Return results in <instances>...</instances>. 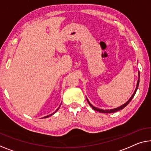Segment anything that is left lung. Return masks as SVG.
Returning a JSON list of instances; mask_svg holds the SVG:
<instances>
[{
	"instance_id": "obj_1",
	"label": "left lung",
	"mask_w": 151,
	"mask_h": 151,
	"mask_svg": "<svg viewBox=\"0 0 151 151\" xmlns=\"http://www.w3.org/2000/svg\"><path fill=\"white\" fill-rule=\"evenodd\" d=\"M139 83H140V72L138 71V82H137V85H136V89H135V91H134V92L133 95H132V96H131V98H130L129 99V100L127 101V102H126L124 104L121 105V106H119V107H118V108H115V109H110V110H104V109H98V108L93 106L92 105V104H91V103L89 102V101L88 100V99H87V102H88V103H89V104L90 106H91V107L92 108V109H93L94 110V111H98V112H102V113H112V112H117V111H121V110H122L123 109H124V108L126 106H127L128 104H129V103L130 102H131V100H132V99H133V98L134 97V96H135V94H136V93L137 89H138V85H139Z\"/></svg>"
}]
</instances>
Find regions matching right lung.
<instances>
[{"label": "right lung", "instance_id": "1", "mask_svg": "<svg viewBox=\"0 0 151 151\" xmlns=\"http://www.w3.org/2000/svg\"><path fill=\"white\" fill-rule=\"evenodd\" d=\"M60 108V107H59ZM59 108H58V109H57V110H56V111H55V112H53V113H52V114H49V115H47V116H44V117L43 118H47V117H49V116H51V115H53V114H54V113H55V112H57L58 111V109H59Z\"/></svg>", "mask_w": 151, "mask_h": 151}]
</instances>
